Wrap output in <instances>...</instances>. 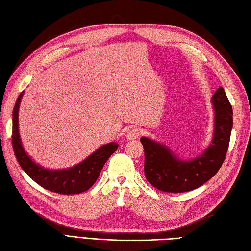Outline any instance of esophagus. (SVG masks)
<instances>
[{"instance_id": "1", "label": "esophagus", "mask_w": 251, "mask_h": 251, "mask_svg": "<svg viewBox=\"0 0 251 251\" xmlns=\"http://www.w3.org/2000/svg\"><path fill=\"white\" fill-rule=\"evenodd\" d=\"M139 136H140V130H139V128H136V127L130 128V130L126 132V139H128V140L137 139Z\"/></svg>"}]
</instances>
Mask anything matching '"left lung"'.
<instances>
[{
	"label": "left lung",
	"instance_id": "8db88e82",
	"mask_svg": "<svg viewBox=\"0 0 251 251\" xmlns=\"http://www.w3.org/2000/svg\"><path fill=\"white\" fill-rule=\"evenodd\" d=\"M214 105V133L209 146L199 156L183 160L165 144L141 137L144 149V175L159 191L184 193L211 179L221 168L232 130V108L220 87L211 97Z\"/></svg>",
	"mask_w": 251,
	"mask_h": 251
}]
</instances>
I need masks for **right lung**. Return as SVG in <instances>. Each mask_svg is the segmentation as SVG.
I'll return each instance as SVG.
<instances>
[{
	"instance_id": "1",
	"label": "right lung",
	"mask_w": 251,
	"mask_h": 251,
	"mask_svg": "<svg viewBox=\"0 0 251 251\" xmlns=\"http://www.w3.org/2000/svg\"><path fill=\"white\" fill-rule=\"evenodd\" d=\"M24 91L19 95L12 112V147L17 160L28 176L37 184L62 195H73L86 192L92 186L110 156L118 148L117 142L103 144L85 160L64 170H49L32 160L22 144L19 132V109Z\"/></svg>"
}]
</instances>
